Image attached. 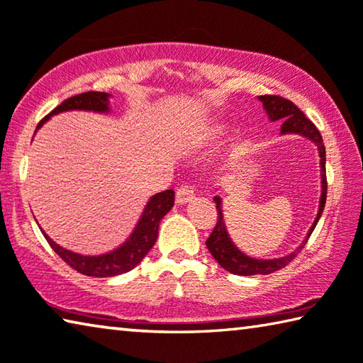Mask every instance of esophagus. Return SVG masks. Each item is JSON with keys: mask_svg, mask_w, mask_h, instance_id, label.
<instances>
[{"mask_svg": "<svg viewBox=\"0 0 363 363\" xmlns=\"http://www.w3.org/2000/svg\"><path fill=\"white\" fill-rule=\"evenodd\" d=\"M193 198H194V186L193 185H189V183H183V185L178 186L177 196H175V201L178 206L188 204L189 201H193Z\"/></svg>", "mask_w": 363, "mask_h": 363, "instance_id": "34e87169", "label": "esophagus"}]
</instances>
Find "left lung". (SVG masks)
<instances>
[{"mask_svg": "<svg viewBox=\"0 0 363 363\" xmlns=\"http://www.w3.org/2000/svg\"><path fill=\"white\" fill-rule=\"evenodd\" d=\"M259 100L263 101L264 110L269 114L271 121H284V124L281 127L282 133H290V132L301 133V135L309 137L313 142L317 143V146H319L320 170H322V196H320L319 213H317L314 225L311 226L308 236L304 239V242L300 245V249L294 253H290L287 257H282L277 259H255L244 255L242 252H239L231 242V239L228 238L225 221H223V213H221V199L218 196L217 198H213L215 202H217L218 217H217V225H215L212 234L206 240V245L221 268L238 276H253V274L266 276V274H271V272L285 268V266H287L291 259L298 255V252L306 245L308 239L311 238V234H313L314 228L317 225V221L320 218L323 207H325V201H327L325 146H323V140L319 129H317L313 121L304 116V113L300 110V108H298L294 101H290L289 99H284L281 95H259Z\"/></svg>", "mask_w": 363, "mask_h": 363, "instance_id": "1", "label": "left lung"}]
</instances>
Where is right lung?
I'll list each match as a JSON object with an SVG mask.
<instances>
[{"mask_svg":"<svg viewBox=\"0 0 363 363\" xmlns=\"http://www.w3.org/2000/svg\"><path fill=\"white\" fill-rule=\"evenodd\" d=\"M68 110H89V111H108V94L105 92H95L89 91L84 94H78L74 97H69L63 100L59 106H55L48 116H44L40 124L36 125V130L46 123V121L60 111ZM175 194L172 189H165L162 193H157L152 196L148 204H146L142 218H140L135 231L132 233V236L125 240V242L119 247V249L113 250L106 255L100 257H84L73 253L69 250L62 249L60 245H57L48 234H44L48 244L52 247V250L59 255L63 262L72 266L81 274L91 276V277H111L123 274L135 268V266L142 262L146 253L151 250V247L155 245L157 239V230H159V221L167 213L172 206H174Z\"/></svg>","mask_w":363,"mask_h":363,"instance_id":"right-lung-1","label":"right lung"}]
</instances>
